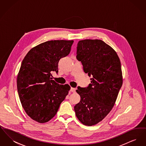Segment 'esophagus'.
I'll use <instances>...</instances> for the list:
<instances>
[{
	"label": "esophagus",
	"instance_id": "34e87169",
	"mask_svg": "<svg viewBox=\"0 0 146 146\" xmlns=\"http://www.w3.org/2000/svg\"><path fill=\"white\" fill-rule=\"evenodd\" d=\"M76 89L73 88H71L70 89V91L72 92H76Z\"/></svg>",
	"mask_w": 146,
	"mask_h": 146
}]
</instances>
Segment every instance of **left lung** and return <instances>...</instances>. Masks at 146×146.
<instances>
[{"mask_svg": "<svg viewBox=\"0 0 146 146\" xmlns=\"http://www.w3.org/2000/svg\"><path fill=\"white\" fill-rule=\"evenodd\" d=\"M76 59L91 78L87 88L78 87L80 102L74 106L76 117L84 125L102 121L111 111L123 84L121 63L117 54L101 40L78 42Z\"/></svg>", "mask_w": 146, "mask_h": 146, "instance_id": "1", "label": "left lung"}]
</instances>
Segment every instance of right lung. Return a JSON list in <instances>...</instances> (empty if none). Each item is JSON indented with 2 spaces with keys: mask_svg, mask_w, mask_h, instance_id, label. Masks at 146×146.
I'll return each instance as SVG.
<instances>
[{
  "mask_svg": "<svg viewBox=\"0 0 146 146\" xmlns=\"http://www.w3.org/2000/svg\"><path fill=\"white\" fill-rule=\"evenodd\" d=\"M73 40H50L31 49L21 63L17 78V91L27 114L44 123L53 118L68 94L69 85L52 80L58 73L60 60L70 54Z\"/></svg>",
  "mask_w": 146,
  "mask_h": 146,
  "instance_id": "right-lung-1",
  "label": "right lung"
}]
</instances>
